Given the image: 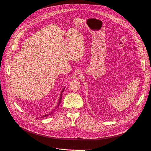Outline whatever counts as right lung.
Returning <instances> with one entry per match:
<instances>
[{
	"label": "right lung",
	"instance_id": "right-lung-1",
	"mask_svg": "<svg viewBox=\"0 0 151 151\" xmlns=\"http://www.w3.org/2000/svg\"><path fill=\"white\" fill-rule=\"evenodd\" d=\"M64 89H65V88H64V89L62 90V92H61V94H60V98H59V103H58V106H57V107H56V109L59 106V105H60V102H61V100H62V92L64 91ZM52 113H53V112L52 113H49L48 114H45V115H44V116H42V117H47V116H48L49 115H50V114H52Z\"/></svg>",
	"mask_w": 151,
	"mask_h": 151
}]
</instances>
